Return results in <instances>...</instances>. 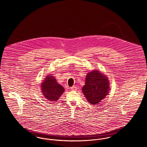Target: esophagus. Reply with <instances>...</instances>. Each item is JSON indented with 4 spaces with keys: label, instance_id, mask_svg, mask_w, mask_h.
I'll return each mask as SVG.
<instances>
[{
    "label": "esophagus",
    "instance_id": "esophagus-1",
    "mask_svg": "<svg viewBox=\"0 0 147 147\" xmlns=\"http://www.w3.org/2000/svg\"><path fill=\"white\" fill-rule=\"evenodd\" d=\"M71 90H72V91H76L77 89V88L76 86H72V87H71Z\"/></svg>",
    "mask_w": 147,
    "mask_h": 147
}]
</instances>
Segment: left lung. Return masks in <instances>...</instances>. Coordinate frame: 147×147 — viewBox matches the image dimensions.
<instances>
[{
	"label": "left lung",
	"mask_w": 147,
	"mask_h": 147,
	"mask_svg": "<svg viewBox=\"0 0 147 147\" xmlns=\"http://www.w3.org/2000/svg\"><path fill=\"white\" fill-rule=\"evenodd\" d=\"M110 88L107 76L94 69L87 73L82 91L89 103L97 105L108 95Z\"/></svg>",
	"instance_id": "8db88e82"
}]
</instances>
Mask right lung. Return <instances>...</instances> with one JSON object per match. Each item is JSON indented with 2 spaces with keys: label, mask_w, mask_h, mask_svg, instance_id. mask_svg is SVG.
I'll return each instance as SVG.
<instances>
[{
  "label": "right lung",
  "mask_w": 147,
  "mask_h": 147,
  "mask_svg": "<svg viewBox=\"0 0 147 147\" xmlns=\"http://www.w3.org/2000/svg\"><path fill=\"white\" fill-rule=\"evenodd\" d=\"M40 86L43 96L50 102H56L65 92V88L57 82L53 74L46 76Z\"/></svg>",
  "instance_id": "right-lung-1"
}]
</instances>
